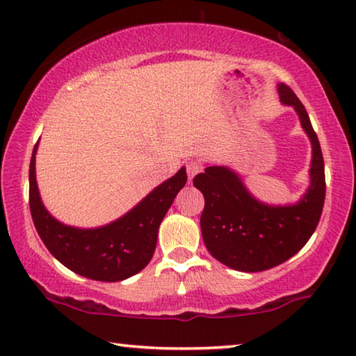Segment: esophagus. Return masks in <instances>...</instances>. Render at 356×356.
Returning <instances> with one entry per match:
<instances>
[{"label":"esophagus","mask_w":356,"mask_h":356,"mask_svg":"<svg viewBox=\"0 0 356 356\" xmlns=\"http://www.w3.org/2000/svg\"><path fill=\"white\" fill-rule=\"evenodd\" d=\"M201 170H202V166L197 163V161H188V163H186V172H188V179L191 180L193 177L196 176L197 172H201Z\"/></svg>","instance_id":"34e87169"}]
</instances>
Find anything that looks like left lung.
<instances>
[{"instance_id":"1","label":"left lung","mask_w":356,"mask_h":356,"mask_svg":"<svg viewBox=\"0 0 356 356\" xmlns=\"http://www.w3.org/2000/svg\"><path fill=\"white\" fill-rule=\"evenodd\" d=\"M281 104L293 106L312 146L309 186L301 200L270 206L251 195L237 172L226 166H207L193 179L204 195L201 231L216 261L238 272L254 273L276 267L303 248L314 234L325 202L322 149L308 113L284 83L278 84Z\"/></svg>"}]
</instances>
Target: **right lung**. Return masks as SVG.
<instances>
[{
  "label": "right lung",
  "mask_w": 356,
  "mask_h": 356,
  "mask_svg": "<svg viewBox=\"0 0 356 356\" xmlns=\"http://www.w3.org/2000/svg\"><path fill=\"white\" fill-rule=\"evenodd\" d=\"M29 163V209L39 237L64 267L95 281L127 280L146 267L154 256L160 222L174 197L186 184V171L154 188L141 202L110 225L81 229L53 218L40 200L35 182V152Z\"/></svg>",
  "instance_id": "right-lung-1"
}]
</instances>
